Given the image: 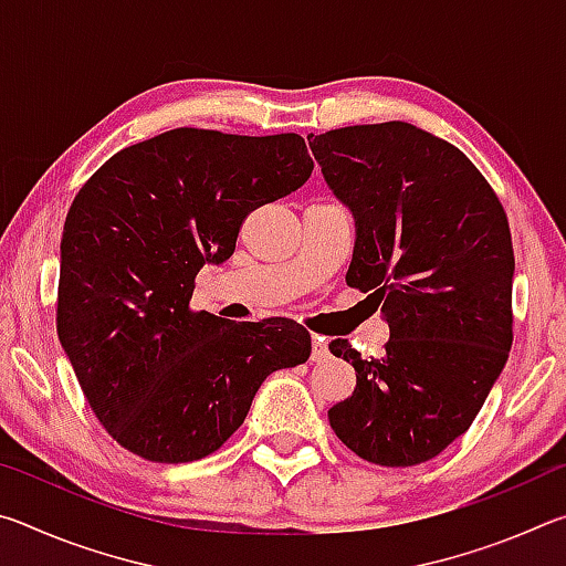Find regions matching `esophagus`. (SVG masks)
<instances>
[{"mask_svg": "<svg viewBox=\"0 0 566 566\" xmlns=\"http://www.w3.org/2000/svg\"><path fill=\"white\" fill-rule=\"evenodd\" d=\"M329 357V342L322 337L312 339V361H324Z\"/></svg>", "mask_w": 566, "mask_h": 566, "instance_id": "obj_1", "label": "esophagus"}]
</instances>
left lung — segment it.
<instances>
[{"instance_id": "1", "label": "left lung", "mask_w": 566, "mask_h": 566, "mask_svg": "<svg viewBox=\"0 0 566 566\" xmlns=\"http://www.w3.org/2000/svg\"><path fill=\"white\" fill-rule=\"evenodd\" d=\"M310 147L354 217L347 284L389 324L379 359L329 344L357 371L329 424L367 462L421 464L467 432L510 357L506 214L462 151L415 124L332 129Z\"/></svg>"}]
</instances>
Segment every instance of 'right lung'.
Wrapping results in <instances>:
<instances>
[{"instance_id":"1","label":"right lung","mask_w":566,"mask_h":566,"mask_svg":"<svg viewBox=\"0 0 566 566\" xmlns=\"http://www.w3.org/2000/svg\"><path fill=\"white\" fill-rule=\"evenodd\" d=\"M314 169L300 134L169 129L94 171L64 222L56 334L94 415L161 464L217 452L276 369L310 359L292 319L191 312L195 276L234 254L244 217Z\"/></svg>"}]
</instances>
